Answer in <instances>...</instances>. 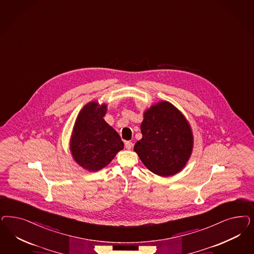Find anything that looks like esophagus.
<instances>
[{
	"instance_id": "1",
	"label": "esophagus",
	"mask_w": 254,
	"mask_h": 254,
	"mask_svg": "<svg viewBox=\"0 0 254 254\" xmlns=\"http://www.w3.org/2000/svg\"><path fill=\"white\" fill-rule=\"evenodd\" d=\"M131 147H132V143H131V142H130V141L125 142V147H126L127 149H131Z\"/></svg>"
}]
</instances>
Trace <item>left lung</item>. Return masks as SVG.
Masks as SVG:
<instances>
[{
	"instance_id": "obj_1",
	"label": "left lung",
	"mask_w": 254,
	"mask_h": 254,
	"mask_svg": "<svg viewBox=\"0 0 254 254\" xmlns=\"http://www.w3.org/2000/svg\"><path fill=\"white\" fill-rule=\"evenodd\" d=\"M142 138L133 150L149 171L170 177L182 170L190 159L193 136L186 118L171 103L149 107L141 123Z\"/></svg>"
}]
</instances>
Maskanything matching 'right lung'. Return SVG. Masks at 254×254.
I'll list each match as a JSON object with an SVG mask.
<instances>
[{"label":"right lung","instance_id":"right-lung-1","mask_svg":"<svg viewBox=\"0 0 254 254\" xmlns=\"http://www.w3.org/2000/svg\"><path fill=\"white\" fill-rule=\"evenodd\" d=\"M107 110V105L90 102L74 123L70 150L74 161L88 171L104 168L124 147L119 133L103 119Z\"/></svg>","mask_w":254,"mask_h":254}]
</instances>
